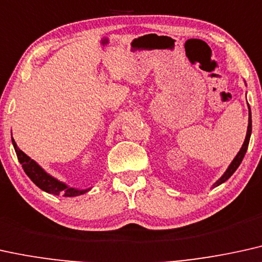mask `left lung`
Returning a JSON list of instances; mask_svg holds the SVG:
<instances>
[{"label":"left lung","mask_w":262,"mask_h":262,"mask_svg":"<svg viewBox=\"0 0 262 262\" xmlns=\"http://www.w3.org/2000/svg\"><path fill=\"white\" fill-rule=\"evenodd\" d=\"M250 134H251V112H250V107H249V123H248V132H247V137H246V140H244V144L243 146H242V148L239 150V152H238L236 157H234V160L232 161V163L230 164V167L227 168V170L225 171V174L221 177L219 180L216 181V186H219L220 184L225 183V181L227 180L228 178L232 175L234 171L237 170V168L239 167V164L242 163V161H243L244 158V155H246L247 152V148H248V145H249V140H250Z\"/></svg>","instance_id":"8db88e82"}]
</instances>
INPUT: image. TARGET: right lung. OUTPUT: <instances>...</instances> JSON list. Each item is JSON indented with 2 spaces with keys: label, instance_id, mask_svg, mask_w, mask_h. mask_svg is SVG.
<instances>
[{
  "label": "right lung",
  "instance_id": "1",
  "mask_svg": "<svg viewBox=\"0 0 262 262\" xmlns=\"http://www.w3.org/2000/svg\"><path fill=\"white\" fill-rule=\"evenodd\" d=\"M12 142H13V146H14V150L16 152V157H18L19 162H20L23 169H24L26 175L31 179L32 183H34L36 186L41 188V190L48 192V193L57 194V196L62 194V196L65 197L79 196V194L84 193V192L88 191V190H76V188L68 187L65 184L58 181L57 179L52 178L51 175L46 173V171L43 170L35 161H32L28 155H25L21 150H19L13 138H12Z\"/></svg>",
  "mask_w": 262,
  "mask_h": 262
}]
</instances>
